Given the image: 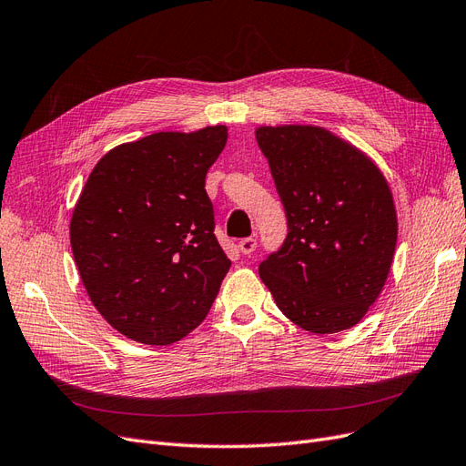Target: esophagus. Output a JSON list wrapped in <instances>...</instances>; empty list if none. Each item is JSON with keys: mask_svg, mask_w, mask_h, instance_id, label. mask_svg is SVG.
<instances>
[{"mask_svg": "<svg viewBox=\"0 0 466 466\" xmlns=\"http://www.w3.org/2000/svg\"><path fill=\"white\" fill-rule=\"evenodd\" d=\"M238 248H239V251H242L244 255H251L253 249L258 248V239H255V238H244V239H239Z\"/></svg>", "mask_w": 466, "mask_h": 466, "instance_id": "obj_1", "label": "esophagus"}]
</instances>
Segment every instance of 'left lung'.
<instances>
[{
  "label": "left lung",
  "mask_w": 466,
  "mask_h": 466,
  "mask_svg": "<svg viewBox=\"0 0 466 466\" xmlns=\"http://www.w3.org/2000/svg\"><path fill=\"white\" fill-rule=\"evenodd\" d=\"M289 234L259 277L311 333L354 327L380 296L397 246L393 195L375 164L321 127H259Z\"/></svg>",
  "instance_id": "1"
}]
</instances>
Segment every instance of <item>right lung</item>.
<instances>
[{"mask_svg": "<svg viewBox=\"0 0 466 466\" xmlns=\"http://www.w3.org/2000/svg\"><path fill=\"white\" fill-rule=\"evenodd\" d=\"M224 126L162 131L104 155L75 205L69 236L88 298L116 331L164 347L211 309L230 259L215 236L207 170Z\"/></svg>", "mask_w": 466, "mask_h": 466, "instance_id": "add662e5", "label": "right lung"}]
</instances>
